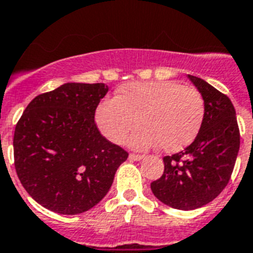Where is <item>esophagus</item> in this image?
I'll return each mask as SVG.
<instances>
[{
    "instance_id": "34e87169",
    "label": "esophagus",
    "mask_w": 253,
    "mask_h": 253,
    "mask_svg": "<svg viewBox=\"0 0 253 253\" xmlns=\"http://www.w3.org/2000/svg\"><path fill=\"white\" fill-rule=\"evenodd\" d=\"M128 159L132 160V161H140V160L144 159V156H143V155H135V153H131V155L128 156Z\"/></svg>"
}]
</instances>
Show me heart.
Wrapping results in <instances>:
<instances>
[{
  "mask_svg": "<svg viewBox=\"0 0 253 253\" xmlns=\"http://www.w3.org/2000/svg\"><path fill=\"white\" fill-rule=\"evenodd\" d=\"M205 116L200 92L178 82H135L118 91L116 98L96 109V123L102 135L116 144L130 137V145L148 149L160 144L165 152H178L195 140Z\"/></svg>",
  "mask_w": 253,
  "mask_h": 253,
  "instance_id": "obj_1",
  "label": "heart"
}]
</instances>
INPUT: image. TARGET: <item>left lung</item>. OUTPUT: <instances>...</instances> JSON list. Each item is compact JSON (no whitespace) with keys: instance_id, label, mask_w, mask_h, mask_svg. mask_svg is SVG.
Returning a JSON list of instances; mask_svg holds the SVG:
<instances>
[{"instance_id":"left-lung-1","label":"left lung","mask_w":253,"mask_h":253,"mask_svg":"<svg viewBox=\"0 0 253 253\" xmlns=\"http://www.w3.org/2000/svg\"><path fill=\"white\" fill-rule=\"evenodd\" d=\"M205 102V116L198 136L184 151L165 156V170L151 190L164 204L191 211L208 204L227 186L240 145L235 109L230 98L194 75Z\"/></svg>"}]
</instances>
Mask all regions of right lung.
<instances>
[{
	"mask_svg": "<svg viewBox=\"0 0 253 253\" xmlns=\"http://www.w3.org/2000/svg\"><path fill=\"white\" fill-rule=\"evenodd\" d=\"M108 85L66 83L32 100L14 131V165L22 186L44 208L79 214L108 194L128 157L102 136L94 113Z\"/></svg>",
	"mask_w": 253,
	"mask_h": 253,
	"instance_id": "obj_1",
	"label": "right lung"
}]
</instances>
